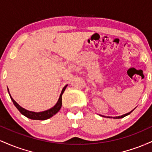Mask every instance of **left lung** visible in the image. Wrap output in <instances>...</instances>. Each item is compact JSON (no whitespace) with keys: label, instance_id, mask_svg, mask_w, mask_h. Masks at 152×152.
<instances>
[{"label":"left lung","instance_id":"obj_1","mask_svg":"<svg viewBox=\"0 0 152 152\" xmlns=\"http://www.w3.org/2000/svg\"><path fill=\"white\" fill-rule=\"evenodd\" d=\"M135 109H134L133 110H132V111H131L130 112H129V113H127V114H124V115H121V116H115V117H113L114 118H124V117H125V116H128V115H129L132 112V111H134V110ZM107 117H109V118H112L111 117V116H107Z\"/></svg>","mask_w":152,"mask_h":152}]
</instances>
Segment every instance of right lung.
<instances>
[{"label":"right lung","mask_w":152,"mask_h":152,"mask_svg":"<svg viewBox=\"0 0 152 152\" xmlns=\"http://www.w3.org/2000/svg\"><path fill=\"white\" fill-rule=\"evenodd\" d=\"M67 86L68 85H66V86L63 88L58 102H57L56 104H55V106H53L52 108H50L49 109L46 110V111H40V112L31 111H28V110H26V109H24V108L21 107L18 103L15 102L14 99L12 98L11 96H10V94L9 93V89H8V93H9L10 97V99H11L13 104H14L15 107L18 109V111H20L23 116H26V117L28 118H31V119H34V120H46L48 119V118L52 117L53 115H55L56 113H58V111H59V110L61 109V106H62V95L63 94H64V91H65Z\"/></svg>","instance_id":"add662e5"}]
</instances>
